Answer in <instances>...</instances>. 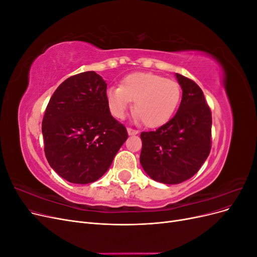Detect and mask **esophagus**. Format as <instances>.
Wrapping results in <instances>:
<instances>
[{"instance_id":"34e87169","label":"esophagus","mask_w":257,"mask_h":257,"mask_svg":"<svg viewBox=\"0 0 257 257\" xmlns=\"http://www.w3.org/2000/svg\"><path fill=\"white\" fill-rule=\"evenodd\" d=\"M127 133H128L130 136H133V135H137V134L139 133V132H138L137 130H133V128L128 127V128H127Z\"/></svg>"}]
</instances>
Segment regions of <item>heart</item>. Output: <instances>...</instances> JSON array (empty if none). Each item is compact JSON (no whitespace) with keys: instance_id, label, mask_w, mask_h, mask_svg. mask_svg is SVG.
<instances>
[{"instance_id":"b5f03b06","label":"heart","mask_w":257,"mask_h":257,"mask_svg":"<svg viewBox=\"0 0 257 257\" xmlns=\"http://www.w3.org/2000/svg\"><path fill=\"white\" fill-rule=\"evenodd\" d=\"M107 103L116 118L125 116L134 102L133 111L147 127H159L167 123L181 100V87L165 77L145 72L126 75L120 87H111L106 92Z\"/></svg>"}]
</instances>
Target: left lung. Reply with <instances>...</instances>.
<instances>
[{
	"label": "left lung",
	"mask_w": 257,
	"mask_h": 257,
	"mask_svg": "<svg viewBox=\"0 0 257 257\" xmlns=\"http://www.w3.org/2000/svg\"><path fill=\"white\" fill-rule=\"evenodd\" d=\"M176 77L182 89L177 113L157 131L141 134V164L151 179L165 184L193 177L211 149L212 116L204 93L193 80Z\"/></svg>",
	"instance_id": "1"
}]
</instances>
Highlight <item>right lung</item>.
I'll return each mask as SVG.
<instances>
[{
  "label": "right lung",
  "instance_id": "1",
  "mask_svg": "<svg viewBox=\"0 0 257 257\" xmlns=\"http://www.w3.org/2000/svg\"><path fill=\"white\" fill-rule=\"evenodd\" d=\"M106 89L95 72L77 74L59 85L46 108L42 123L46 158L68 182L98 180L128 137L109 111Z\"/></svg>",
  "mask_w": 257,
  "mask_h": 257
}]
</instances>
